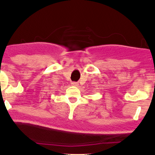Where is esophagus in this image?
<instances>
[{
    "label": "esophagus",
    "mask_w": 155,
    "mask_h": 155,
    "mask_svg": "<svg viewBox=\"0 0 155 155\" xmlns=\"http://www.w3.org/2000/svg\"><path fill=\"white\" fill-rule=\"evenodd\" d=\"M71 84H72V85H73V86H76V87H78V85H79V84H78V83H76V82H72Z\"/></svg>",
    "instance_id": "esophagus-1"
}]
</instances>
